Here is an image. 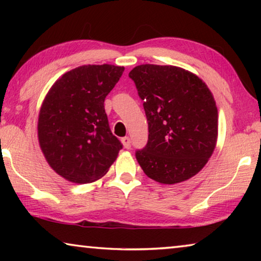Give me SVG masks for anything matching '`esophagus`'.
Listing matches in <instances>:
<instances>
[{"instance_id":"esophagus-1","label":"esophagus","mask_w":261,"mask_h":261,"mask_svg":"<svg viewBox=\"0 0 261 261\" xmlns=\"http://www.w3.org/2000/svg\"><path fill=\"white\" fill-rule=\"evenodd\" d=\"M122 143H123V145H124L125 148H130L131 147V139L129 138V137H123Z\"/></svg>"}]
</instances>
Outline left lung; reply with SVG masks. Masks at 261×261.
Segmentation results:
<instances>
[{
	"label": "left lung",
	"instance_id": "8db88e82",
	"mask_svg": "<svg viewBox=\"0 0 261 261\" xmlns=\"http://www.w3.org/2000/svg\"><path fill=\"white\" fill-rule=\"evenodd\" d=\"M136 84L148 122L146 146L136 159L149 178L175 184L204 168L218 138V108L206 84L173 65L141 64Z\"/></svg>",
	"mask_w": 261,
	"mask_h": 261
}]
</instances>
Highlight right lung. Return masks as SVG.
<instances>
[{
	"mask_svg": "<svg viewBox=\"0 0 261 261\" xmlns=\"http://www.w3.org/2000/svg\"><path fill=\"white\" fill-rule=\"evenodd\" d=\"M124 68L83 65L64 73L48 92L39 114V144L49 166L70 182L99 179L123 145L112 134L105 99Z\"/></svg>",
	"mask_w": 261,
	"mask_h": 261,
	"instance_id": "add662e5",
	"label": "right lung"
}]
</instances>
